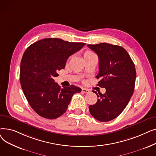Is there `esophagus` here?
Returning a JSON list of instances; mask_svg holds the SVG:
<instances>
[{
	"label": "esophagus",
	"mask_w": 156,
	"mask_h": 156,
	"mask_svg": "<svg viewBox=\"0 0 156 156\" xmlns=\"http://www.w3.org/2000/svg\"><path fill=\"white\" fill-rule=\"evenodd\" d=\"M82 92H83V93H85V94H88V93H89L90 92V90H88V89H87V88H82Z\"/></svg>",
	"instance_id": "obj_1"
}]
</instances>
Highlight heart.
Returning a JSON list of instances; mask_svg holds the SVG:
<instances>
[{
  "label": "heart",
  "mask_w": 156,
  "mask_h": 156,
  "mask_svg": "<svg viewBox=\"0 0 156 156\" xmlns=\"http://www.w3.org/2000/svg\"><path fill=\"white\" fill-rule=\"evenodd\" d=\"M94 54V53L90 51H87L86 52H85V53L83 54V57H86L87 55H92Z\"/></svg>",
  "instance_id": "1"
}]
</instances>
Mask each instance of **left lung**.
I'll return each mask as SVG.
<instances>
[{"label":"left lung","instance_id":"left-lung-1","mask_svg":"<svg viewBox=\"0 0 156 156\" xmlns=\"http://www.w3.org/2000/svg\"><path fill=\"white\" fill-rule=\"evenodd\" d=\"M99 57L98 85L105 88V94H97V102L89 106L94 118L107 122L118 117L126 107L132 97L135 84V64L125 49L107 43L87 45Z\"/></svg>","mask_w":156,"mask_h":156}]
</instances>
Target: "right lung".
Wrapping results in <instances>:
<instances>
[{
    "instance_id": "right-lung-1",
    "label": "right lung",
    "mask_w": 156,
    "mask_h": 156,
    "mask_svg": "<svg viewBox=\"0 0 156 156\" xmlns=\"http://www.w3.org/2000/svg\"><path fill=\"white\" fill-rule=\"evenodd\" d=\"M85 44L60 38H44L30 45L24 52L20 83L31 108L41 117L53 119L62 116L73 95L81 91L74 85L61 88L54 78L65 68L69 57Z\"/></svg>"
}]
</instances>
